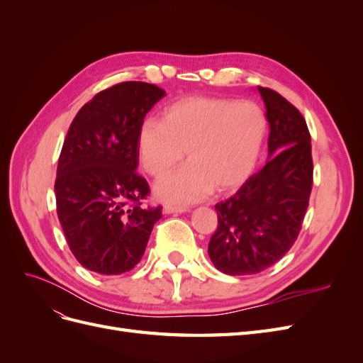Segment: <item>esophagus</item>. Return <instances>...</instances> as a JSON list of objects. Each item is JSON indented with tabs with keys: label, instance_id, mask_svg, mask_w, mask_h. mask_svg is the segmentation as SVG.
Masks as SVG:
<instances>
[{
	"label": "esophagus",
	"instance_id": "34e87169",
	"mask_svg": "<svg viewBox=\"0 0 363 363\" xmlns=\"http://www.w3.org/2000/svg\"><path fill=\"white\" fill-rule=\"evenodd\" d=\"M189 208L188 207H182V206H172V204H167L163 207V212L164 213H184V212H188Z\"/></svg>",
	"mask_w": 363,
	"mask_h": 363
}]
</instances>
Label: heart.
Wrapping results in <instances>:
<instances>
[{
	"mask_svg": "<svg viewBox=\"0 0 363 363\" xmlns=\"http://www.w3.org/2000/svg\"><path fill=\"white\" fill-rule=\"evenodd\" d=\"M267 135V116L252 101L189 96L169 104L163 119L147 118L138 131L140 164L152 177L177 167L162 179L156 195L167 203L199 201L213 188L232 191L255 169Z\"/></svg>",
	"mask_w": 363,
	"mask_h": 363,
	"instance_id": "b5f03b06",
	"label": "heart"
}]
</instances>
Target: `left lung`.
<instances>
[{"mask_svg": "<svg viewBox=\"0 0 363 363\" xmlns=\"http://www.w3.org/2000/svg\"><path fill=\"white\" fill-rule=\"evenodd\" d=\"M269 124L268 160L228 200L218 203L208 242L216 269L250 276L277 263L298 236L313 182L311 135L303 115L268 87L257 86Z\"/></svg>", "mask_w": 363, "mask_h": 363, "instance_id": "left-lung-1", "label": "left lung"}]
</instances>
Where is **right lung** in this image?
Segmentation results:
<instances>
[{
    "instance_id": "1",
    "label": "right lung",
    "mask_w": 363,
    "mask_h": 363,
    "mask_svg": "<svg viewBox=\"0 0 363 363\" xmlns=\"http://www.w3.org/2000/svg\"><path fill=\"white\" fill-rule=\"evenodd\" d=\"M164 91L124 82L96 94L75 115L57 164V216L86 269L118 276L144 256L162 207H142L148 183L136 172L138 131Z\"/></svg>"
}]
</instances>
